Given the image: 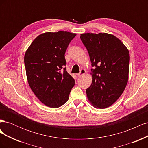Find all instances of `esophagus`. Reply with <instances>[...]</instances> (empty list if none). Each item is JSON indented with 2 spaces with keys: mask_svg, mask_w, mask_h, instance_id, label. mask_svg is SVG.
<instances>
[{
  "mask_svg": "<svg viewBox=\"0 0 148 148\" xmlns=\"http://www.w3.org/2000/svg\"><path fill=\"white\" fill-rule=\"evenodd\" d=\"M85 73H86V70H85L84 69H82L81 70H80V71H79V73H78V76H82V75H84Z\"/></svg>",
  "mask_w": 148,
  "mask_h": 148,
  "instance_id": "obj_1",
  "label": "esophagus"
}]
</instances>
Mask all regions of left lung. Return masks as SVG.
I'll return each mask as SVG.
<instances>
[{"mask_svg":"<svg viewBox=\"0 0 148 148\" xmlns=\"http://www.w3.org/2000/svg\"><path fill=\"white\" fill-rule=\"evenodd\" d=\"M80 39L95 68L87 97L95 107L105 109L119 99L127 86L129 51L119 39L108 33H84Z\"/></svg>","mask_w":148,"mask_h":148,"instance_id":"1","label":"left lung"}]
</instances>
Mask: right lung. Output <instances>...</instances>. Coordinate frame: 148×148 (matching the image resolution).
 <instances>
[{
    "label": "right lung",
    "mask_w": 148,
    "mask_h": 148,
    "mask_svg": "<svg viewBox=\"0 0 148 148\" xmlns=\"http://www.w3.org/2000/svg\"><path fill=\"white\" fill-rule=\"evenodd\" d=\"M75 33L60 31L39 35L26 51L25 65L29 86L46 106L57 108L69 99L75 79L67 72L65 53Z\"/></svg>",
    "instance_id": "right-lung-1"
}]
</instances>
